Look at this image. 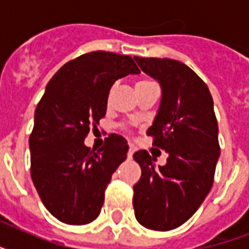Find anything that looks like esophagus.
Returning <instances> with one entry per match:
<instances>
[{
	"instance_id": "34e87169",
	"label": "esophagus",
	"mask_w": 249,
	"mask_h": 249,
	"mask_svg": "<svg viewBox=\"0 0 249 249\" xmlns=\"http://www.w3.org/2000/svg\"><path fill=\"white\" fill-rule=\"evenodd\" d=\"M134 151H136V148L133 147L132 144H129V150H128V158L129 159H132L133 154H134Z\"/></svg>"
}]
</instances>
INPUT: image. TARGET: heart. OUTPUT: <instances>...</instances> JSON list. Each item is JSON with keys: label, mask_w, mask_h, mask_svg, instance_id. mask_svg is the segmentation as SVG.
<instances>
[{"label": "heart", "mask_w": 249, "mask_h": 249, "mask_svg": "<svg viewBox=\"0 0 249 249\" xmlns=\"http://www.w3.org/2000/svg\"><path fill=\"white\" fill-rule=\"evenodd\" d=\"M151 84H154V83H152V81H150V80L140 79V80H137L136 85L134 86H136V90L138 91V90L143 89V88H146V86H148V85H151ZM109 93H111V90H109ZM109 93H108V95H109Z\"/></svg>", "instance_id": "1"}]
</instances>
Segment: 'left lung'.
Instances as JSON below:
<instances>
[{"label": "left lung", "mask_w": 249, "mask_h": 249, "mask_svg": "<svg viewBox=\"0 0 249 249\" xmlns=\"http://www.w3.org/2000/svg\"><path fill=\"white\" fill-rule=\"evenodd\" d=\"M134 59L163 90L147 134L168 159L156 168L147 151L133 155L142 169L133 186V207L142 226L168 231L185 224L212 189L220 158L218 125L208 86L191 68L168 58Z\"/></svg>", "instance_id": "8db88e82"}]
</instances>
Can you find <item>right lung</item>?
<instances>
[{
	"label": "right lung",
	"instance_id": "add662e5",
	"mask_svg": "<svg viewBox=\"0 0 249 249\" xmlns=\"http://www.w3.org/2000/svg\"><path fill=\"white\" fill-rule=\"evenodd\" d=\"M140 72L132 56L99 50L70 60L46 85L29 137L31 177L46 209L64 224L86 225L101 213L129 147L117 134L97 152L84 141L105 117L115 81Z\"/></svg>",
	"mask_w": 249,
	"mask_h": 249
}]
</instances>
